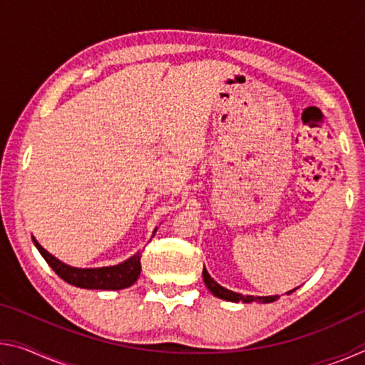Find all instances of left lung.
Here are the masks:
<instances>
[{
    "instance_id": "1",
    "label": "left lung",
    "mask_w": 365,
    "mask_h": 365,
    "mask_svg": "<svg viewBox=\"0 0 365 365\" xmlns=\"http://www.w3.org/2000/svg\"><path fill=\"white\" fill-rule=\"evenodd\" d=\"M202 279H205V283L206 287L209 288V292H211L214 296H217V298L220 299H227V301H232V302H238V301H243V302H252V301H262V302H272L275 301L279 296H264V298H255V296H243L240 293H235V292H230V289H227L224 287H220L217 282H214L211 279V275L207 274L206 269H202ZM292 292H288V294Z\"/></svg>"
}]
</instances>
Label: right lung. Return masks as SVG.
Wrapping results in <instances>:
<instances>
[{"mask_svg":"<svg viewBox=\"0 0 365 365\" xmlns=\"http://www.w3.org/2000/svg\"><path fill=\"white\" fill-rule=\"evenodd\" d=\"M156 233V230H154ZM154 237V235H153ZM34 243L40 255L45 257L49 267H51L64 282L71 283L73 287L86 288V289H122L133 285L140 277L141 272V252L127 259L125 262L113 267H101V269H76L71 267L59 259L49 255L46 250L41 248V245L36 242Z\"/></svg>","mask_w":365,"mask_h":365,"instance_id":"add662e5","label":"right lung"}]
</instances>
